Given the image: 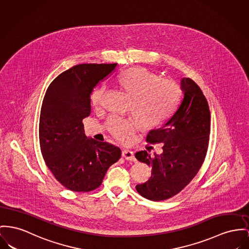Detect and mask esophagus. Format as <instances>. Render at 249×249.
<instances>
[{
    "instance_id": "esophagus-1",
    "label": "esophagus",
    "mask_w": 249,
    "mask_h": 249,
    "mask_svg": "<svg viewBox=\"0 0 249 249\" xmlns=\"http://www.w3.org/2000/svg\"><path fill=\"white\" fill-rule=\"evenodd\" d=\"M122 157H123L124 160H128V161H136V158H135L134 153H133L132 151L124 150V151L122 152Z\"/></svg>"
}]
</instances>
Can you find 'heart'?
Masks as SVG:
<instances>
[{
  "mask_svg": "<svg viewBox=\"0 0 249 249\" xmlns=\"http://www.w3.org/2000/svg\"><path fill=\"white\" fill-rule=\"evenodd\" d=\"M118 81L131 96L129 108L145 127L163 123L175 109L180 97V88L173 79L158 76L142 67L130 68L122 72ZM106 93V87L95 88L90 95L92 106L100 107ZM109 133L122 142H129L140 127V123L130 117L113 115L107 123Z\"/></svg>",
  "mask_w": 249,
  "mask_h": 249,
  "instance_id": "1",
  "label": "heart"
}]
</instances>
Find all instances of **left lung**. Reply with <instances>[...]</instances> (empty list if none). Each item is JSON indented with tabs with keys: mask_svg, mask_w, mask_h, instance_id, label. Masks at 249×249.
<instances>
[{
	"mask_svg": "<svg viewBox=\"0 0 249 249\" xmlns=\"http://www.w3.org/2000/svg\"><path fill=\"white\" fill-rule=\"evenodd\" d=\"M180 85L183 98L178 109L146 137L150 143H163V152L135 154L138 160L152 167L148 181L136 186L142 196L152 201L171 198L182 191L198 173L209 146L211 113L207 99L191 78L184 77Z\"/></svg>",
	"mask_w": 249,
	"mask_h": 249,
	"instance_id": "8db88e82",
	"label": "left lung"
}]
</instances>
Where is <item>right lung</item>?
<instances>
[{"instance_id":"1","label":"right lung","mask_w":249,"mask_h":249,"mask_svg":"<svg viewBox=\"0 0 249 249\" xmlns=\"http://www.w3.org/2000/svg\"><path fill=\"white\" fill-rule=\"evenodd\" d=\"M117 64H79L55 77L48 87L39 117V144L44 161L58 182L73 192L98 188L121 149L87 138L82 120L90 114L94 87Z\"/></svg>"}]
</instances>
